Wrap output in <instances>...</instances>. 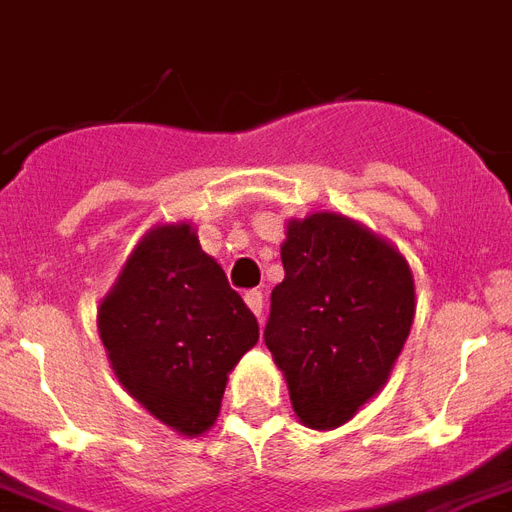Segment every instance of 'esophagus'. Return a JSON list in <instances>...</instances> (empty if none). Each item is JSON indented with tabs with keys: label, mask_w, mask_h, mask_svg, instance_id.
I'll use <instances>...</instances> for the list:
<instances>
[{
	"label": "esophagus",
	"mask_w": 512,
	"mask_h": 512,
	"mask_svg": "<svg viewBox=\"0 0 512 512\" xmlns=\"http://www.w3.org/2000/svg\"><path fill=\"white\" fill-rule=\"evenodd\" d=\"M244 300H247V306L255 311V317H263V292L260 290H247L244 292Z\"/></svg>",
	"instance_id": "esophagus-1"
}]
</instances>
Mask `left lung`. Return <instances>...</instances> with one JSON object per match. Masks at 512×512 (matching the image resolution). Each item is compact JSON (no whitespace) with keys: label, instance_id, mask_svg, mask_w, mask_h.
<instances>
[{"label":"left lung","instance_id":"obj_1","mask_svg":"<svg viewBox=\"0 0 512 512\" xmlns=\"http://www.w3.org/2000/svg\"><path fill=\"white\" fill-rule=\"evenodd\" d=\"M282 263L265 346L300 421L338 427L384 386L403 351L416 311L411 268L368 228L330 212L290 222Z\"/></svg>","mask_w":512,"mask_h":512}]
</instances>
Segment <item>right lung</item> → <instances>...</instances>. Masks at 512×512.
I'll list each match as a JSON object with an SVG mask.
<instances>
[{
  "label": "right lung",
  "instance_id": "obj_1",
  "mask_svg": "<svg viewBox=\"0 0 512 512\" xmlns=\"http://www.w3.org/2000/svg\"><path fill=\"white\" fill-rule=\"evenodd\" d=\"M99 333L120 384L155 419L201 435L260 327L190 225H163L128 257L99 308Z\"/></svg>",
  "mask_w": 512,
  "mask_h": 512
}]
</instances>
